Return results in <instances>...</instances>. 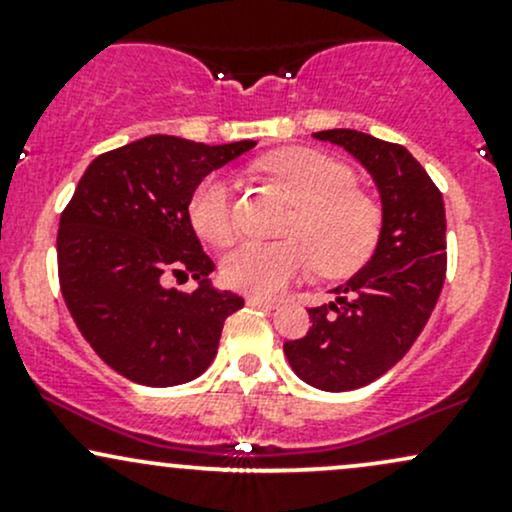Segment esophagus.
Masks as SVG:
<instances>
[{"mask_svg":"<svg viewBox=\"0 0 512 512\" xmlns=\"http://www.w3.org/2000/svg\"><path fill=\"white\" fill-rule=\"evenodd\" d=\"M248 305H252V308L272 310V308H276V301H272V298H264V296H248Z\"/></svg>","mask_w":512,"mask_h":512,"instance_id":"34e87169","label":"esophagus"}]
</instances>
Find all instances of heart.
<instances>
[{"instance_id": "b5f03b06", "label": "heart", "mask_w": 512, "mask_h": 512, "mask_svg": "<svg viewBox=\"0 0 512 512\" xmlns=\"http://www.w3.org/2000/svg\"><path fill=\"white\" fill-rule=\"evenodd\" d=\"M296 204L284 243H250L228 252L223 281L255 296H274L310 267L325 276H346L370 260L383 236V207L358 190L356 173L315 149H286L260 163ZM190 221L199 238L226 248L238 236L233 182L211 173L190 197Z\"/></svg>"}]
</instances>
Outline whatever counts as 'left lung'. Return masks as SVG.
Wrapping results in <instances>:
<instances>
[{"mask_svg":"<svg viewBox=\"0 0 512 512\" xmlns=\"http://www.w3.org/2000/svg\"><path fill=\"white\" fill-rule=\"evenodd\" d=\"M315 139L342 146L373 175L383 202V236L337 301L308 308V334L284 344L293 373L325 392H346L385 375L411 349L445 281V204L436 182L404 146L356 129Z\"/></svg>","mask_w":512,"mask_h":512,"instance_id":"8db88e82","label":"left lung"}]
</instances>
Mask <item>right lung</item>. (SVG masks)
<instances>
[{"mask_svg":"<svg viewBox=\"0 0 512 512\" xmlns=\"http://www.w3.org/2000/svg\"><path fill=\"white\" fill-rule=\"evenodd\" d=\"M252 146L151 134L93 158L64 207L57 233L64 303L93 351L132 383L199 378L226 317L243 308L236 293L211 286L214 262L187 207L199 180ZM170 275H192L200 286L168 290Z\"/></svg>","mask_w":512,"mask_h":512,"instance_id":"1","label":"right lung"}]
</instances>
